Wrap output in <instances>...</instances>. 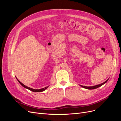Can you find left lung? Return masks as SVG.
I'll list each match as a JSON object with an SVG mask.
<instances>
[{
    "label": "left lung",
    "instance_id": "obj_1",
    "mask_svg": "<svg viewBox=\"0 0 121 121\" xmlns=\"http://www.w3.org/2000/svg\"><path fill=\"white\" fill-rule=\"evenodd\" d=\"M108 79L107 81H105L102 84H99V85H95V86H90V87H87V86H82V85H80L81 87L84 88H86V89H95V88H97L98 87H99L100 86H102V85H104V83H105L106 82H107V81H108Z\"/></svg>",
    "mask_w": 121,
    "mask_h": 121
}]
</instances>
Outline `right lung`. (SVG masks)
Returning a JSON list of instances; mask_svg holds the SVG:
<instances>
[{
	"label": "right lung",
	"instance_id": "obj_1",
	"mask_svg": "<svg viewBox=\"0 0 121 121\" xmlns=\"http://www.w3.org/2000/svg\"><path fill=\"white\" fill-rule=\"evenodd\" d=\"M17 81H19V82L21 84V85H22V86H23L24 87H25V88H27V89H29V90H31V91H33V92H42V91H44L45 89H46L47 88H48V86H47V87H45V88H42V89H32V88H30V87H27V86H25V85H24V84H23V83H22L20 81H19V80H18L17 78Z\"/></svg>",
	"mask_w": 121,
	"mask_h": 121
}]
</instances>
